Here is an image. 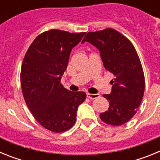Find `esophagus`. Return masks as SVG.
Wrapping results in <instances>:
<instances>
[{"instance_id": "34e87169", "label": "esophagus", "mask_w": 160, "mask_h": 160, "mask_svg": "<svg viewBox=\"0 0 160 160\" xmlns=\"http://www.w3.org/2000/svg\"><path fill=\"white\" fill-rule=\"evenodd\" d=\"M87 97L90 99H96L100 97V94H87Z\"/></svg>"}]
</instances>
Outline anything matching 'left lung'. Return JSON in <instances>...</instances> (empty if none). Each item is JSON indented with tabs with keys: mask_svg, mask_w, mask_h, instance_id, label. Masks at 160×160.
I'll return each instance as SVG.
<instances>
[{
	"mask_svg": "<svg viewBox=\"0 0 160 160\" xmlns=\"http://www.w3.org/2000/svg\"><path fill=\"white\" fill-rule=\"evenodd\" d=\"M85 42L98 49L104 67L115 77L111 92L103 95L110 106L100 118L110 125H122L135 115L143 97L145 80L136 50L128 38L111 28L88 32L82 43Z\"/></svg>",
	"mask_w": 160,
	"mask_h": 160,
	"instance_id": "left-lung-1",
	"label": "left lung"
}]
</instances>
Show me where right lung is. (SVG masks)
Segmentation results:
<instances>
[{"label": "right lung", "mask_w": 160, "mask_h": 160, "mask_svg": "<svg viewBox=\"0 0 160 160\" xmlns=\"http://www.w3.org/2000/svg\"><path fill=\"white\" fill-rule=\"evenodd\" d=\"M86 32L51 29L38 35L24 58L21 84L26 105L42 127L63 132L76 122L85 92H72L61 84L71 50Z\"/></svg>", "instance_id": "1"}]
</instances>
